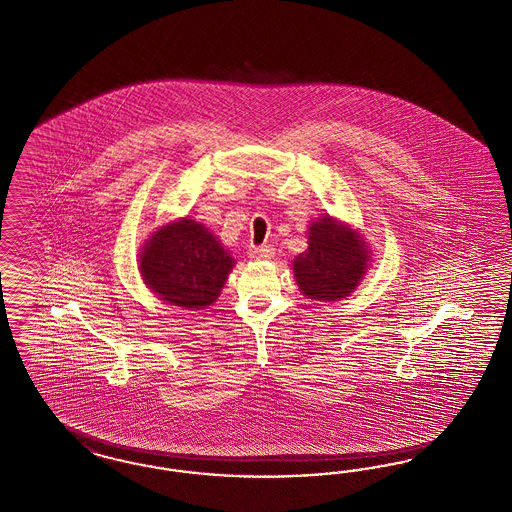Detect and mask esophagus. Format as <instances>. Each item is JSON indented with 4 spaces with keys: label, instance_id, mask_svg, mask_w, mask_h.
<instances>
[{
    "label": "esophagus",
    "instance_id": "obj_1",
    "mask_svg": "<svg viewBox=\"0 0 512 512\" xmlns=\"http://www.w3.org/2000/svg\"><path fill=\"white\" fill-rule=\"evenodd\" d=\"M251 257H253L255 261H268V259H272V257H274V247H253V249H251Z\"/></svg>",
    "mask_w": 512,
    "mask_h": 512
}]
</instances>
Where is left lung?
<instances>
[{"mask_svg":"<svg viewBox=\"0 0 512 512\" xmlns=\"http://www.w3.org/2000/svg\"><path fill=\"white\" fill-rule=\"evenodd\" d=\"M308 247L293 259L299 291L312 301L347 299L371 266V247L345 221L324 215L308 225Z\"/></svg>","mask_w":512,"mask_h":512,"instance_id":"8db88e82","label":"left lung"}]
</instances>
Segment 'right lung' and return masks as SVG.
<instances>
[{"label":"right lung","mask_w":512,"mask_h":512,"mask_svg":"<svg viewBox=\"0 0 512 512\" xmlns=\"http://www.w3.org/2000/svg\"><path fill=\"white\" fill-rule=\"evenodd\" d=\"M236 259L207 226L181 217L158 226L139 251V272L156 297L184 310L211 307Z\"/></svg>","instance_id":"right-lung-1"}]
</instances>
